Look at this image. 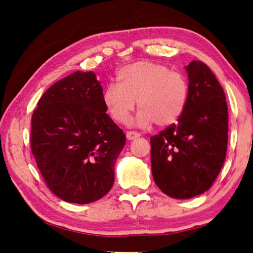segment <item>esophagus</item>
Here are the masks:
<instances>
[{
    "label": "esophagus",
    "instance_id": "obj_1",
    "mask_svg": "<svg viewBox=\"0 0 253 253\" xmlns=\"http://www.w3.org/2000/svg\"><path fill=\"white\" fill-rule=\"evenodd\" d=\"M126 137H127V139L132 140V139H136V138H138V137H140V134H139V132H137V131L130 130V131L126 132Z\"/></svg>",
    "mask_w": 253,
    "mask_h": 253
}]
</instances>
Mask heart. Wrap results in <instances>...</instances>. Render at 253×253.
<instances>
[{"instance_id": "1", "label": "heart", "mask_w": 253, "mask_h": 253, "mask_svg": "<svg viewBox=\"0 0 253 253\" xmlns=\"http://www.w3.org/2000/svg\"><path fill=\"white\" fill-rule=\"evenodd\" d=\"M117 82L103 90V103L115 122L124 124L136 106L135 123L149 126L171 125L181 116L188 98V84L178 72L153 62H136L117 72Z\"/></svg>"}]
</instances>
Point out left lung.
I'll return each mask as SVG.
<instances>
[{
	"label": "left lung",
	"mask_w": 253,
	"mask_h": 253,
	"mask_svg": "<svg viewBox=\"0 0 253 253\" xmlns=\"http://www.w3.org/2000/svg\"><path fill=\"white\" fill-rule=\"evenodd\" d=\"M189 79L186 107L177 123L150 137L156 185L174 199H188L212 186L228 144L226 94L200 61L186 66Z\"/></svg>",
	"instance_id": "1"
}]
</instances>
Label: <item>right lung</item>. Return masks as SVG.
Listing matches in <instances>:
<instances>
[{
  "label": "right lung",
  "mask_w": 253,
  "mask_h": 253,
  "mask_svg": "<svg viewBox=\"0 0 253 253\" xmlns=\"http://www.w3.org/2000/svg\"><path fill=\"white\" fill-rule=\"evenodd\" d=\"M106 112L95 73L77 71L50 86L32 115V154L46 186L66 203H94L114 185L126 136Z\"/></svg>",
  "instance_id": "right-lung-1"
}]
</instances>
